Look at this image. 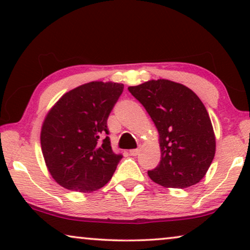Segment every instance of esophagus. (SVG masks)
Wrapping results in <instances>:
<instances>
[{
    "instance_id": "obj_1",
    "label": "esophagus",
    "mask_w": 250,
    "mask_h": 250,
    "mask_svg": "<svg viewBox=\"0 0 250 250\" xmlns=\"http://www.w3.org/2000/svg\"><path fill=\"white\" fill-rule=\"evenodd\" d=\"M139 151H140L139 149H133V150H131V151H129V155L136 156V155H139Z\"/></svg>"
}]
</instances>
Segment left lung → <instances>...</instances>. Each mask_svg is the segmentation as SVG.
Here are the masks:
<instances>
[{
	"label": "left lung",
	"instance_id": "left-lung-1",
	"mask_svg": "<svg viewBox=\"0 0 250 250\" xmlns=\"http://www.w3.org/2000/svg\"><path fill=\"white\" fill-rule=\"evenodd\" d=\"M128 91L146 108L159 133L162 158L148 175L165 188L184 189L206 175L216 139L209 115L199 97L186 85L151 80Z\"/></svg>",
	"mask_w": 250,
	"mask_h": 250
}]
</instances>
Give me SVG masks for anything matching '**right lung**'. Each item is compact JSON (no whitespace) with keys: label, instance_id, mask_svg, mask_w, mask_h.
<instances>
[{"label":"right lung","instance_id":"add662e5","mask_svg":"<svg viewBox=\"0 0 250 250\" xmlns=\"http://www.w3.org/2000/svg\"><path fill=\"white\" fill-rule=\"evenodd\" d=\"M124 85L90 82L64 93L44 118L41 148L59 186L92 192L107 184L122 155L112 152L107 119Z\"/></svg>","mask_w":250,"mask_h":250}]
</instances>
